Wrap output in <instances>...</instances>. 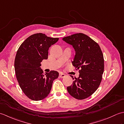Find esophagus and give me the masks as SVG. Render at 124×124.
Masks as SVG:
<instances>
[{
	"mask_svg": "<svg viewBox=\"0 0 124 124\" xmlns=\"http://www.w3.org/2000/svg\"><path fill=\"white\" fill-rule=\"evenodd\" d=\"M65 76V75L64 74V73H62V72H60V73H59V77H60V78H64V77Z\"/></svg>",
	"mask_w": 124,
	"mask_h": 124,
	"instance_id": "obj_1",
	"label": "esophagus"
}]
</instances>
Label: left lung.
Here are the masks:
<instances>
[{
    "label": "left lung",
    "instance_id": "left-lung-1",
    "mask_svg": "<svg viewBox=\"0 0 124 124\" xmlns=\"http://www.w3.org/2000/svg\"><path fill=\"white\" fill-rule=\"evenodd\" d=\"M72 45L76 54L72 65L79 69L78 78L73 77L72 84L67 90L74 98L83 100L92 95L98 88L104 71V58L99 44L85 34L79 33L62 39Z\"/></svg>",
    "mask_w": 124,
    "mask_h": 124
}]
</instances>
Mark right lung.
I'll use <instances>...</instances> for the list:
<instances>
[{
    "label": "right lung",
    "mask_w": 124,
    "mask_h": 124,
    "mask_svg": "<svg viewBox=\"0 0 124 124\" xmlns=\"http://www.w3.org/2000/svg\"><path fill=\"white\" fill-rule=\"evenodd\" d=\"M42 33L29 37L23 42L16 54L14 68L18 84L23 92L33 101L45 98L51 90L59 72L51 71L44 75L41 62L48 59V49L59 40Z\"/></svg>",
    "instance_id": "obj_1"
}]
</instances>
